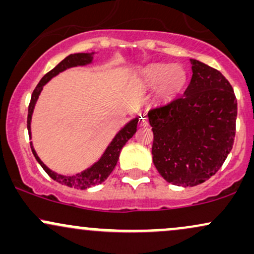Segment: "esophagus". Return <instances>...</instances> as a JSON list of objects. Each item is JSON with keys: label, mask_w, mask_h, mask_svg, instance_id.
<instances>
[{"label": "esophagus", "mask_w": 254, "mask_h": 254, "mask_svg": "<svg viewBox=\"0 0 254 254\" xmlns=\"http://www.w3.org/2000/svg\"><path fill=\"white\" fill-rule=\"evenodd\" d=\"M139 127H148V119L145 117H141V119H139Z\"/></svg>", "instance_id": "34e87169"}]
</instances>
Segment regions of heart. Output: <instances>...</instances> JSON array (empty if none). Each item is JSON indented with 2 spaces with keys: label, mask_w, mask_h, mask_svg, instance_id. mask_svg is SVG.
<instances>
[{
  "label": "heart",
  "mask_w": 254,
  "mask_h": 254,
  "mask_svg": "<svg viewBox=\"0 0 254 254\" xmlns=\"http://www.w3.org/2000/svg\"><path fill=\"white\" fill-rule=\"evenodd\" d=\"M137 82L143 88H155L154 98L165 103L176 98L188 82V74L182 65L151 64L139 72Z\"/></svg>",
  "instance_id": "1"
}]
</instances>
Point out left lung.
<instances>
[{
	"mask_svg": "<svg viewBox=\"0 0 254 254\" xmlns=\"http://www.w3.org/2000/svg\"><path fill=\"white\" fill-rule=\"evenodd\" d=\"M190 62L185 93L148 112L154 166L166 182L183 188L199 185L220 170L234 143L238 115L226 77L199 61Z\"/></svg>",
	"mask_w": 254,
	"mask_h": 254,
	"instance_id": "1",
	"label": "left lung"
}]
</instances>
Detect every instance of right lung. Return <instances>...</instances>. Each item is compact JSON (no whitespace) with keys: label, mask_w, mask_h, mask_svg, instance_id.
<instances>
[{"label":"right lung","mask_w":254,"mask_h":254,"mask_svg":"<svg viewBox=\"0 0 254 254\" xmlns=\"http://www.w3.org/2000/svg\"><path fill=\"white\" fill-rule=\"evenodd\" d=\"M95 52H86V54H72L69 55L68 57H65L60 64H57L51 71H49L48 74L44 75V77L40 80V82L37 84L36 89L32 93L31 103L28 106V117H27V130L30 133V138H32V132H31V122H32V115H33L34 107L39 98L40 93L44 88L46 83L51 80L52 77L57 76L60 72L65 71L66 69L75 68V66H84L88 65V64L93 63L94 60ZM137 124H138V118H132L131 121L127 122V124L122 127L121 130L116 133V136L113 137L112 141L110 142V144L107 145L106 149L103 153V155L100 156V159L97 162H94L90 167L86 168V170L80 172V173L72 174V176H64V174H60L57 172L50 170L44 162L40 160V157L38 156L36 149H34L33 143L31 142V149L33 153L34 157L39 165L42 166L43 170L50 176L52 179L56 180L57 183L62 184V185L69 186V188L74 189H80V190H86V189L92 188L94 185H99V184L104 183L105 180L109 178V176L112 173V171L115 170L116 165H117L119 154L121 150L123 149V147L127 141L136 133L137 130Z\"/></svg>","instance_id":"obj_1"}]
</instances>
